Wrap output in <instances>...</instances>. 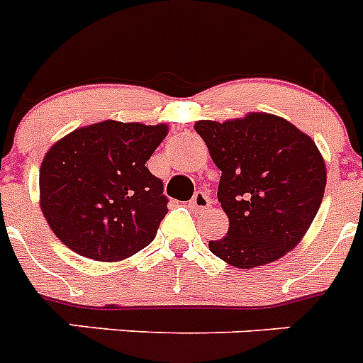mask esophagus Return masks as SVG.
Masks as SVG:
<instances>
[{
	"instance_id": "34e87169",
	"label": "esophagus",
	"mask_w": 363,
	"mask_h": 363,
	"mask_svg": "<svg viewBox=\"0 0 363 363\" xmlns=\"http://www.w3.org/2000/svg\"><path fill=\"white\" fill-rule=\"evenodd\" d=\"M210 204H212L210 195H206L204 191H197V194L191 197L190 203H188V208H190L191 212H203V210H206Z\"/></svg>"
}]
</instances>
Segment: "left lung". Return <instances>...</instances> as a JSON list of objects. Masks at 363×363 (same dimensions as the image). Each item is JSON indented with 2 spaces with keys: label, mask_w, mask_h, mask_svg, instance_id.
Instances as JSON below:
<instances>
[{
  "label": "left lung",
  "mask_w": 363,
  "mask_h": 363,
  "mask_svg": "<svg viewBox=\"0 0 363 363\" xmlns=\"http://www.w3.org/2000/svg\"><path fill=\"white\" fill-rule=\"evenodd\" d=\"M220 169L219 199L228 232L210 241L213 256L238 269L279 259L307 234L325 191V160L294 124L270 115L195 122Z\"/></svg>",
  "instance_id": "8db88e82"
}]
</instances>
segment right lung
Here are the masks:
<instances>
[{
  "label": "right lung",
  "mask_w": 363,
  "mask_h": 363,
  "mask_svg": "<svg viewBox=\"0 0 363 363\" xmlns=\"http://www.w3.org/2000/svg\"><path fill=\"white\" fill-rule=\"evenodd\" d=\"M166 135V124L104 121L50 146L40 168V206L65 247L115 263L155 239L168 199L146 162Z\"/></svg>",
  "instance_id": "add662e5"
}]
</instances>
